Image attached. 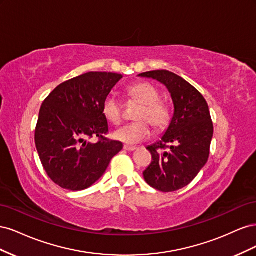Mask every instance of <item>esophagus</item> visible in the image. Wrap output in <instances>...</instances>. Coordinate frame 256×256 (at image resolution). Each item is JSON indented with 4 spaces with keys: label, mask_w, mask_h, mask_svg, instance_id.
I'll use <instances>...</instances> for the list:
<instances>
[{
    "label": "esophagus",
    "mask_w": 256,
    "mask_h": 256,
    "mask_svg": "<svg viewBox=\"0 0 256 256\" xmlns=\"http://www.w3.org/2000/svg\"><path fill=\"white\" fill-rule=\"evenodd\" d=\"M136 148H138L136 146H130V145H125V146H124V150H127V152H134Z\"/></svg>",
    "instance_id": "obj_1"
}]
</instances>
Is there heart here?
Returning <instances> with one entry per match:
<instances>
[{
    "mask_svg": "<svg viewBox=\"0 0 256 256\" xmlns=\"http://www.w3.org/2000/svg\"><path fill=\"white\" fill-rule=\"evenodd\" d=\"M129 96L142 106L134 115L136 122L116 130L114 138L127 144L140 143L150 134L148 122L154 131H164L171 122V111L168 106L160 100V92L154 85L141 82L128 88ZM104 118L113 125H120L122 120V106L113 95L106 97L102 102Z\"/></svg>",
    "mask_w": 256,
    "mask_h": 256,
    "instance_id": "1",
    "label": "heart"
}]
</instances>
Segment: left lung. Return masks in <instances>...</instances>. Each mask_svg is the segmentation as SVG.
<instances>
[{"label": "left lung", "mask_w": 256, "mask_h": 256, "mask_svg": "<svg viewBox=\"0 0 256 256\" xmlns=\"http://www.w3.org/2000/svg\"><path fill=\"white\" fill-rule=\"evenodd\" d=\"M164 84L171 94L174 114L160 140L147 147L152 164L143 172L145 182L162 192L188 186L209 157L214 125L203 95L182 76L168 70L138 74ZM170 148L168 152L162 149Z\"/></svg>", "instance_id": "8db88e82"}]
</instances>
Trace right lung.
Segmentation results:
<instances>
[{
  "label": "right lung",
  "instance_id": "add662e5",
  "mask_svg": "<svg viewBox=\"0 0 256 256\" xmlns=\"http://www.w3.org/2000/svg\"><path fill=\"white\" fill-rule=\"evenodd\" d=\"M122 78L90 72L60 84L42 104L35 144L52 182L72 191L88 189L102 177L122 143L106 138L102 102ZM98 137L92 144L88 140Z\"/></svg>",
  "mask_w": 256,
  "mask_h": 256
}]
</instances>
